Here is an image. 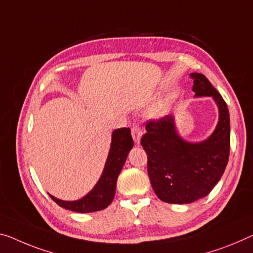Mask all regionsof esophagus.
I'll use <instances>...</instances> for the list:
<instances>
[{
    "instance_id": "esophagus-1",
    "label": "esophagus",
    "mask_w": 253,
    "mask_h": 253,
    "mask_svg": "<svg viewBox=\"0 0 253 253\" xmlns=\"http://www.w3.org/2000/svg\"><path fill=\"white\" fill-rule=\"evenodd\" d=\"M142 134H143V131L140 129L138 126H134L132 127V138H133L135 143L140 142V139H141Z\"/></svg>"
}]
</instances>
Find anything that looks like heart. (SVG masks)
Listing matches in <instances>:
<instances>
[{
    "mask_svg": "<svg viewBox=\"0 0 253 253\" xmlns=\"http://www.w3.org/2000/svg\"><path fill=\"white\" fill-rule=\"evenodd\" d=\"M163 113H164V107L163 106H159V107H157V108H155V110L153 111V114L154 115H162Z\"/></svg>",
    "mask_w": 253,
    "mask_h": 253,
    "instance_id": "heart-1",
    "label": "heart"
}]
</instances>
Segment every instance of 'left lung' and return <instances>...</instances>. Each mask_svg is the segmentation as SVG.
Masks as SVG:
<instances>
[{
	"instance_id": "left-lung-1",
	"label": "left lung",
	"mask_w": 253,
	"mask_h": 253,
	"mask_svg": "<svg viewBox=\"0 0 253 253\" xmlns=\"http://www.w3.org/2000/svg\"><path fill=\"white\" fill-rule=\"evenodd\" d=\"M190 76L194 97H211L218 107V122L212 133L203 141L190 142L177 132L175 118L167 115L147 123L141 138L151 186L159 199L169 204H191L207 196L218 183L230 156L227 105L204 75Z\"/></svg>"
}]
</instances>
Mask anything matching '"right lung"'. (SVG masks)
<instances>
[{
	"label": "right lung",
	"instance_id": "add662e5",
	"mask_svg": "<svg viewBox=\"0 0 253 253\" xmlns=\"http://www.w3.org/2000/svg\"><path fill=\"white\" fill-rule=\"evenodd\" d=\"M132 147H133V140L129 127L114 130L112 133L111 148L108 151L103 173L91 191L81 199L73 201L57 199L52 194H49V197L60 207L81 213L98 211L108 207L114 199L116 181Z\"/></svg>",
	"mask_w": 253,
	"mask_h": 253
}]
</instances>
